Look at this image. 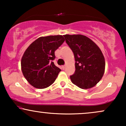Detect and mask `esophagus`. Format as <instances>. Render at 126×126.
Wrapping results in <instances>:
<instances>
[{
	"mask_svg": "<svg viewBox=\"0 0 126 126\" xmlns=\"http://www.w3.org/2000/svg\"><path fill=\"white\" fill-rule=\"evenodd\" d=\"M65 67H66V66H65L64 65V66H62V69H63V70H64V69H65Z\"/></svg>",
	"mask_w": 126,
	"mask_h": 126,
	"instance_id": "obj_1",
	"label": "esophagus"
}]
</instances>
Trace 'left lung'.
Returning <instances> with one entry per match:
<instances>
[{"mask_svg":"<svg viewBox=\"0 0 126 126\" xmlns=\"http://www.w3.org/2000/svg\"><path fill=\"white\" fill-rule=\"evenodd\" d=\"M63 36L75 59L76 70L70 76L72 82L82 89L94 87L100 81L105 71V59L100 48L85 35Z\"/></svg>","mask_w":126,"mask_h":126,"instance_id":"obj_1","label":"left lung"}]
</instances>
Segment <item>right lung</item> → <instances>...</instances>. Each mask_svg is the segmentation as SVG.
<instances>
[{
	"mask_svg": "<svg viewBox=\"0 0 126 126\" xmlns=\"http://www.w3.org/2000/svg\"><path fill=\"white\" fill-rule=\"evenodd\" d=\"M62 35L41 37L32 43L23 54L21 69L30 84L44 89L53 84L61 71L55 66L54 51L64 41Z\"/></svg>",
	"mask_w": 126,
	"mask_h": 126,
	"instance_id": "obj_1",
	"label": "right lung"
}]
</instances>
